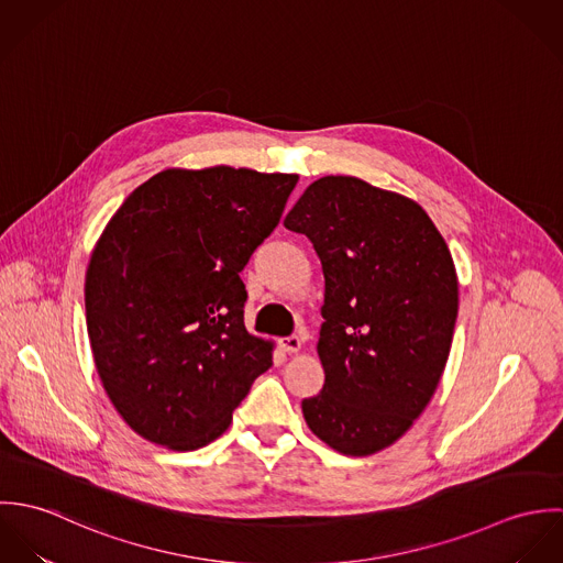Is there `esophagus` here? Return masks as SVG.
Returning <instances> with one entry per match:
<instances>
[{
  "instance_id": "34e87169",
  "label": "esophagus",
  "mask_w": 563,
  "mask_h": 563,
  "mask_svg": "<svg viewBox=\"0 0 563 563\" xmlns=\"http://www.w3.org/2000/svg\"><path fill=\"white\" fill-rule=\"evenodd\" d=\"M279 344L286 353H297L301 349V338L299 335H286V338L279 340Z\"/></svg>"
}]
</instances>
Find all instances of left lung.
Listing matches in <instances>:
<instances>
[{
    "label": "left lung",
    "mask_w": 563,
    "mask_h": 563,
    "mask_svg": "<svg viewBox=\"0 0 563 563\" xmlns=\"http://www.w3.org/2000/svg\"><path fill=\"white\" fill-rule=\"evenodd\" d=\"M321 257L324 386L308 427L342 455L395 444L431 401L457 321L451 251L411 199L349 175L306 188L284 221Z\"/></svg>",
    "instance_id": "1"
}]
</instances>
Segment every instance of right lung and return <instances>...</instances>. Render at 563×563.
<instances>
[{
	"mask_svg": "<svg viewBox=\"0 0 563 563\" xmlns=\"http://www.w3.org/2000/svg\"><path fill=\"white\" fill-rule=\"evenodd\" d=\"M299 175L166 168L108 221L86 268L99 379L145 440L195 451L217 440L273 342L244 327L241 271L277 228Z\"/></svg>",
	"mask_w": 563,
	"mask_h": 563,
	"instance_id": "right-lung-1",
	"label": "right lung"
}]
</instances>
